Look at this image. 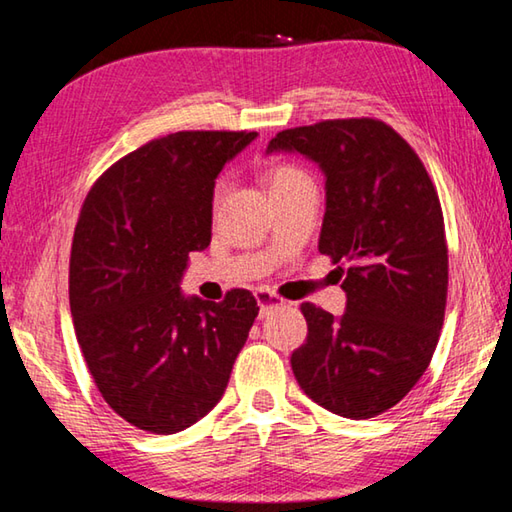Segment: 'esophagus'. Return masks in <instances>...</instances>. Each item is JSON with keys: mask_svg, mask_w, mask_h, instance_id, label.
Masks as SVG:
<instances>
[{"mask_svg": "<svg viewBox=\"0 0 512 512\" xmlns=\"http://www.w3.org/2000/svg\"><path fill=\"white\" fill-rule=\"evenodd\" d=\"M255 296H257V305H259V316H266L273 307L284 305V300L277 296V293L268 291V289H257Z\"/></svg>", "mask_w": 512, "mask_h": 512, "instance_id": "obj_1", "label": "esophagus"}]
</instances>
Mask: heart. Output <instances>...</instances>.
Instances as JSON below:
<instances>
[{"mask_svg":"<svg viewBox=\"0 0 512 512\" xmlns=\"http://www.w3.org/2000/svg\"><path fill=\"white\" fill-rule=\"evenodd\" d=\"M266 183H268V189H271V194H277V192H287V189H293L298 185H311V178L305 169L298 167V164L277 162L266 171ZM223 189H225L223 180H219V183L214 185V194H212L214 207L221 203Z\"/></svg>","mask_w":512,"mask_h":512,"instance_id":"b5f03b06","label":"heart"}]
</instances>
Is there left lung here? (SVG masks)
Segmentation results:
<instances>
[{
	"label": "left lung",
	"mask_w": 512,
	"mask_h": 512,
	"mask_svg": "<svg viewBox=\"0 0 512 512\" xmlns=\"http://www.w3.org/2000/svg\"><path fill=\"white\" fill-rule=\"evenodd\" d=\"M280 149L325 171L318 250L341 264L348 296L341 318L302 302L307 339L291 354L293 375L323 409L375 418L418 384L443 329L449 259L436 185L411 144L381 119L287 128L268 142V151Z\"/></svg>",
	"instance_id": "8db88e82"
}]
</instances>
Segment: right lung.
<instances>
[{
	"label": "right lung",
	"instance_id": "add662e5",
	"mask_svg": "<svg viewBox=\"0 0 512 512\" xmlns=\"http://www.w3.org/2000/svg\"><path fill=\"white\" fill-rule=\"evenodd\" d=\"M257 133L146 142L85 196L69 255L76 341L103 400L133 427L183 431L214 409L259 314L248 289L187 300L180 275L210 246L214 178Z\"/></svg>",
	"mask_w": 512,
	"mask_h": 512
}]
</instances>
